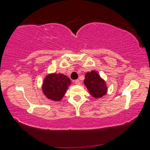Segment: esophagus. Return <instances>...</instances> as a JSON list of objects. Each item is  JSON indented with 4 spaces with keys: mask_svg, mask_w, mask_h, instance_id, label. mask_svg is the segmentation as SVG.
<instances>
[{
    "mask_svg": "<svg viewBox=\"0 0 150 150\" xmlns=\"http://www.w3.org/2000/svg\"><path fill=\"white\" fill-rule=\"evenodd\" d=\"M75 83L76 85H80L81 84V82H80V81L79 80V79H77V80H75Z\"/></svg>",
    "mask_w": 150,
    "mask_h": 150,
    "instance_id": "1",
    "label": "esophagus"
}]
</instances>
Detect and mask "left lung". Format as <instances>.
<instances>
[{
  "label": "left lung",
  "mask_w": 150,
  "mask_h": 150,
  "mask_svg": "<svg viewBox=\"0 0 150 150\" xmlns=\"http://www.w3.org/2000/svg\"><path fill=\"white\" fill-rule=\"evenodd\" d=\"M84 84L91 95L95 98L102 97L107 92V86L105 81L95 71H91L86 73Z\"/></svg>",
  "instance_id": "8db88e82"
}]
</instances>
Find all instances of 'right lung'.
<instances>
[{"mask_svg":"<svg viewBox=\"0 0 150 150\" xmlns=\"http://www.w3.org/2000/svg\"><path fill=\"white\" fill-rule=\"evenodd\" d=\"M71 80L62 73H51L45 77L42 85V91L45 96L54 101H59L65 95Z\"/></svg>","mask_w":150,"mask_h":150,"instance_id":"right-lung-1","label":"right lung"}]
</instances>
